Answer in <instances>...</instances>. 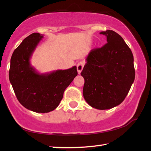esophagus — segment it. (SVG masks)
Here are the masks:
<instances>
[{
	"instance_id": "esophagus-1",
	"label": "esophagus",
	"mask_w": 151,
	"mask_h": 151,
	"mask_svg": "<svg viewBox=\"0 0 151 151\" xmlns=\"http://www.w3.org/2000/svg\"><path fill=\"white\" fill-rule=\"evenodd\" d=\"M83 67H84V63L83 62H78V64H76V68H77V72L78 74H81V73L83 69Z\"/></svg>"
}]
</instances>
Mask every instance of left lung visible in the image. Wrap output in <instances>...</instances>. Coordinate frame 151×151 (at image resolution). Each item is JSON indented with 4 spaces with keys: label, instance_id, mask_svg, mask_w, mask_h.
<instances>
[{
    "label": "left lung",
    "instance_id": "1",
    "mask_svg": "<svg viewBox=\"0 0 151 151\" xmlns=\"http://www.w3.org/2000/svg\"><path fill=\"white\" fill-rule=\"evenodd\" d=\"M107 43L86 57L81 75L84 78L83 97L98 110L111 109L124 100L135 79L134 56L120 35L113 30L100 32Z\"/></svg>",
    "mask_w": 151,
    "mask_h": 151
}]
</instances>
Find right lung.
I'll use <instances>...</instances> for the list:
<instances>
[{"instance_id": "obj_1", "label": "right lung", "mask_w": 151, "mask_h": 151, "mask_svg": "<svg viewBox=\"0 0 151 151\" xmlns=\"http://www.w3.org/2000/svg\"><path fill=\"white\" fill-rule=\"evenodd\" d=\"M43 38L39 33L26 37L11 58L9 81L17 100L26 109L35 112L53 111L61 102L64 92L77 76L76 66L40 73L30 59Z\"/></svg>"}]
</instances>
